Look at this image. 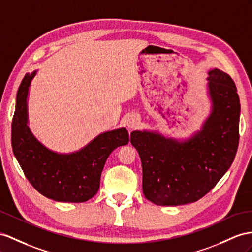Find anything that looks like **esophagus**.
I'll list each match as a JSON object with an SVG mask.
<instances>
[{"mask_svg": "<svg viewBox=\"0 0 252 252\" xmlns=\"http://www.w3.org/2000/svg\"><path fill=\"white\" fill-rule=\"evenodd\" d=\"M139 122H140V119L137 115H128L126 119V125L130 128L136 127L139 125Z\"/></svg>", "mask_w": 252, "mask_h": 252, "instance_id": "1", "label": "esophagus"}]
</instances>
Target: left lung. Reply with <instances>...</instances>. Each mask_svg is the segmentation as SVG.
<instances>
[{
  "label": "left lung",
  "instance_id": "1",
  "mask_svg": "<svg viewBox=\"0 0 252 252\" xmlns=\"http://www.w3.org/2000/svg\"><path fill=\"white\" fill-rule=\"evenodd\" d=\"M212 112L186 141L149 131L131 133L143 167L145 197L158 205H181L206 195L228 171L240 139L241 104L231 76L209 71Z\"/></svg>",
  "mask_w": 252,
  "mask_h": 252
}]
</instances>
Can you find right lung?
Wrapping results in <instances>:
<instances>
[{"label":"right lung","mask_w":252,"mask_h":252,"mask_svg":"<svg viewBox=\"0 0 252 252\" xmlns=\"http://www.w3.org/2000/svg\"><path fill=\"white\" fill-rule=\"evenodd\" d=\"M36 72L25 74L18 89L11 124L12 151L25 177L41 195L61 202H85L98 192L108 156L128 143V133L125 127L102 133L69 154L49 150L28 126L29 88Z\"/></svg>","instance_id":"1"}]
</instances>
